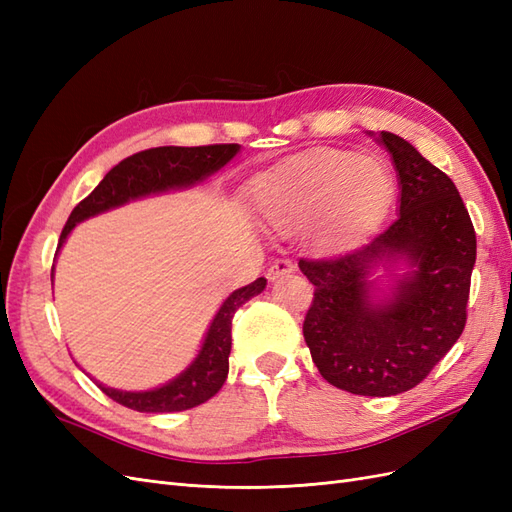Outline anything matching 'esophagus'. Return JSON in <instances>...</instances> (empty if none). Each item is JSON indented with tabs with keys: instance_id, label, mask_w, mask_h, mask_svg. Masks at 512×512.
Here are the masks:
<instances>
[{
	"instance_id": "obj_1",
	"label": "esophagus",
	"mask_w": 512,
	"mask_h": 512,
	"mask_svg": "<svg viewBox=\"0 0 512 512\" xmlns=\"http://www.w3.org/2000/svg\"><path fill=\"white\" fill-rule=\"evenodd\" d=\"M292 271H294V262L290 258H277L273 265L269 267L267 277H269L271 282H275V280H280V277H284V275H290Z\"/></svg>"
}]
</instances>
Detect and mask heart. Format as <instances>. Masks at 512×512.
I'll list each match as a JSON object with an SVG mask.
<instances>
[{
  "mask_svg": "<svg viewBox=\"0 0 512 512\" xmlns=\"http://www.w3.org/2000/svg\"><path fill=\"white\" fill-rule=\"evenodd\" d=\"M252 192L275 228L297 232L324 220L322 239L337 247L384 218L395 185L380 162L354 151L320 147L260 175Z\"/></svg>",
  "mask_w": 512,
  "mask_h": 512,
  "instance_id": "obj_1",
  "label": "heart"
}]
</instances>
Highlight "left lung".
<instances>
[{
	"label": "left lung",
	"mask_w": 512,
	"mask_h": 512,
	"mask_svg": "<svg viewBox=\"0 0 512 512\" xmlns=\"http://www.w3.org/2000/svg\"><path fill=\"white\" fill-rule=\"evenodd\" d=\"M399 175V218L350 254L301 258L314 284L303 337L320 376L337 389L391 397L414 389L453 348L468 320L476 232L446 173L406 138L380 132ZM406 257L415 267L391 300L370 299V269Z\"/></svg>",
	"instance_id": "8db88e82"
}]
</instances>
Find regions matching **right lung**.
<instances>
[{
    "instance_id": "add662e5",
    "label": "right lung",
    "mask_w": 512,
    "mask_h": 512,
    "mask_svg": "<svg viewBox=\"0 0 512 512\" xmlns=\"http://www.w3.org/2000/svg\"><path fill=\"white\" fill-rule=\"evenodd\" d=\"M239 145H205V147H156L138 151L134 156L121 160L108 170L98 188L83 198L70 213V218L61 230L59 245L66 241L70 230L106 209L119 207L132 198L156 194L173 188H185L200 179L220 170L226 162L237 156ZM267 280L258 277L252 284L235 290L215 314L207 337L194 363L160 389L145 393H128L108 389L98 384L117 404L138 412H181L205 404L222 389L228 376V354L232 344V316L237 309L265 290Z\"/></svg>"
}]
</instances>
